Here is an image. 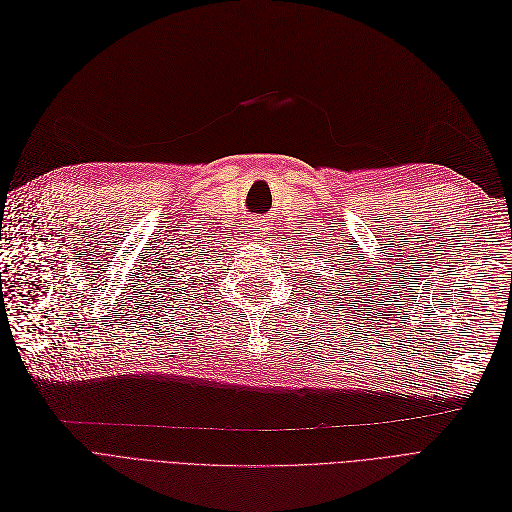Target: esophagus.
Instances as JSON below:
<instances>
[{
    "label": "esophagus",
    "instance_id": "obj_1",
    "mask_svg": "<svg viewBox=\"0 0 512 512\" xmlns=\"http://www.w3.org/2000/svg\"><path fill=\"white\" fill-rule=\"evenodd\" d=\"M256 231H260V229H256Z\"/></svg>",
    "mask_w": 512,
    "mask_h": 512
}]
</instances>
